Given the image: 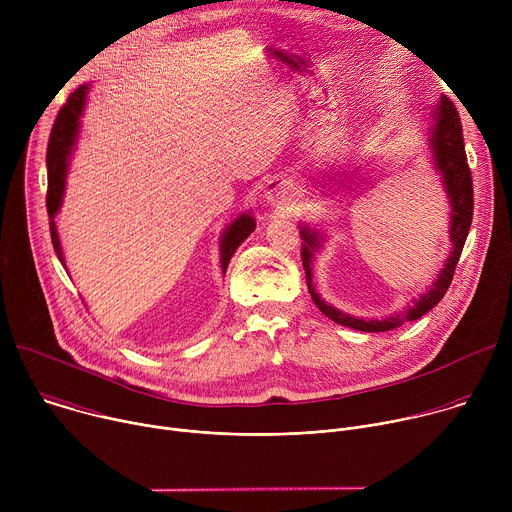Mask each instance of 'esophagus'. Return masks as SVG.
<instances>
[{
	"label": "esophagus",
	"instance_id": "1",
	"mask_svg": "<svg viewBox=\"0 0 512 512\" xmlns=\"http://www.w3.org/2000/svg\"><path fill=\"white\" fill-rule=\"evenodd\" d=\"M265 198L271 206L275 208H285L289 206V202L294 200V188H291L289 180L283 178H273L267 182L265 186Z\"/></svg>",
	"mask_w": 512,
	"mask_h": 512
}]
</instances>
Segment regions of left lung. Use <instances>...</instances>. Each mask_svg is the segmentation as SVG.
I'll return each instance as SVG.
<instances>
[{"label": "left lung", "instance_id": "8db88e82", "mask_svg": "<svg viewBox=\"0 0 512 512\" xmlns=\"http://www.w3.org/2000/svg\"><path fill=\"white\" fill-rule=\"evenodd\" d=\"M433 113V125H431V139L429 145L433 150V160L437 170L442 172L444 176V184L450 196V204H452V229H450V239H452V253L446 261V267L440 271V277L433 283V287L423 294L413 306L407 308V312L401 314H393L385 320H360L354 316H348L336 308H332L330 304H326L312 285V259L314 253L320 249V235L310 231L308 227H302V237H304V247H302V263L306 269V281H308V289L312 294L314 304L318 306V310L328 316L332 322L354 328V330H362V332H387V330H395L399 326H403L405 322H413L417 318H421L423 314H427L437 302H440L446 291L454 279V271L456 265L460 261L470 225H472V212H474V188H472V174H470V166H468V158H466V150H464V135H462V123H460V115L456 105L448 99L442 97L437 107L431 111Z\"/></svg>", "mask_w": 512, "mask_h": 512}]
</instances>
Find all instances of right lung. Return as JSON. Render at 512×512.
I'll return each instance as SVG.
<instances>
[{"label":"right lung","instance_id":"right-lung-1","mask_svg":"<svg viewBox=\"0 0 512 512\" xmlns=\"http://www.w3.org/2000/svg\"><path fill=\"white\" fill-rule=\"evenodd\" d=\"M87 91H89L87 85L79 87L75 93H70L66 103L60 107V111L54 119L52 131H50L48 150H46V166H48L46 210H48V216H50V239H52V247H54L62 265H64V257H62V251H60V241H58V233H56L54 216H56V212L60 208V202H62L68 156H70V150H72V143H75V137H77L79 117H81L83 107H85ZM253 231H255V221H253V216H249V214L237 216L235 221L227 227V231L223 235V241H221V255H223L221 257V267H223V271H227L233 253Z\"/></svg>","mask_w":512,"mask_h":512}]
</instances>
